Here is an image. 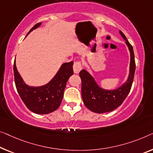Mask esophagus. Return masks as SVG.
Returning a JSON list of instances; mask_svg holds the SVG:
<instances>
[{
  "label": "esophagus",
  "instance_id": "obj_1",
  "mask_svg": "<svg viewBox=\"0 0 153 153\" xmlns=\"http://www.w3.org/2000/svg\"><path fill=\"white\" fill-rule=\"evenodd\" d=\"M82 69V65L81 62L77 61V62H74V71L75 74H78L80 71Z\"/></svg>",
  "mask_w": 153,
  "mask_h": 153
}]
</instances>
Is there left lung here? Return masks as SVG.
<instances>
[{"label":"left lung","mask_w":153,"mask_h":153,"mask_svg":"<svg viewBox=\"0 0 153 153\" xmlns=\"http://www.w3.org/2000/svg\"><path fill=\"white\" fill-rule=\"evenodd\" d=\"M120 33L126 40L131 53L129 76L124 84L115 90H106L100 88L93 77L86 70L79 72L82 80V97L84 105L90 111L97 113L110 112L123 103L131 91L135 71V61L133 48L122 31Z\"/></svg>","instance_id":"8db88e82"}]
</instances>
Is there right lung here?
Returning <instances> with one entry per match:
<instances>
[{
  "label": "right lung",
  "mask_w": 153,
  "mask_h": 153,
  "mask_svg": "<svg viewBox=\"0 0 153 153\" xmlns=\"http://www.w3.org/2000/svg\"><path fill=\"white\" fill-rule=\"evenodd\" d=\"M40 25V22L35 25L27 35ZM73 65V61L64 63L49 83L42 86L33 87L27 85L22 80L18 72L14 60L13 74L16 87L20 98L27 108L37 114H48L56 111L62 102L68 79L74 74Z\"/></svg>",
  "instance_id": "obj_1"
}]
</instances>
